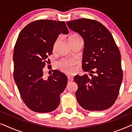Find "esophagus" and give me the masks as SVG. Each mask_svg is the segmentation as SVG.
I'll use <instances>...</instances> for the list:
<instances>
[{"instance_id":"obj_1","label":"esophagus","mask_w":132,"mask_h":132,"mask_svg":"<svg viewBox=\"0 0 132 132\" xmlns=\"http://www.w3.org/2000/svg\"><path fill=\"white\" fill-rule=\"evenodd\" d=\"M73 77L71 76H68V82H71V81H73Z\"/></svg>"}]
</instances>
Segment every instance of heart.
<instances>
[{"label": "heart", "instance_id": "1", "mask_svg": "<svg viewBox=\"0 0 132 132\" xmlns=\"http://www.w3.org/2000/svg\"><path fill=\"white\" fill-rule=\"evenodd\" d=\"M59 41V38H57L56 40L55 44L53 45V50H55L56 46ZM68 41L70 44V46L76 44V43L80 42V41H83L82 37H80L79 34H73L72 35H70L68 38ZM76 64V61L74 59H62L61 61L57 63V67L61 71H62L64 73L70 74L73 73L74 66Z\"/></svg>", "mask_w": 132, "mask_h": 132}]
</instances>
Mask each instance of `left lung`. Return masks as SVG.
I'll return each mask as SVG.
<instances>
[{
    "instance_id": "8db88e82",
    "label": "left lung",
    "mask_w": 132,
    "mask_h": 132,
    "mask_svg": "<svg viewBox=\"0 0 132 132\" xmlns=\"http://www.w3.org/2000/svg\"><path fill=\"white\" fill-rule=\"evenodd\" d=\"M67 24L84 39L82 69L91 76L74 77L78 86L77 102L88 111L111 108L118 97L122 80L120 52L112 35L104 25L94 20L80 19Z\"/></svg>"
}]
</instances>
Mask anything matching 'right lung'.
I'll return each mask as SVG.
<instances>
[{
	"label": "right lung",
	"mask_w": 132,
	"mask_h": 132,
	"mask_svg": "<svg viewBox=\"0 0 132 132\" xmlns=\"http://www.w3.org/2000/svg\"><path fill=\"white\" fill-rule=\"evenodd\" d=\"M61 34H68L64 21L36 20L21 30L14 47V80L25 104L36 112L56 109L67 84V77L58 70L48 78L43 75L47 58Z\"/></svg>",
	"instance_id": "add662e5"
}]
</instances>
